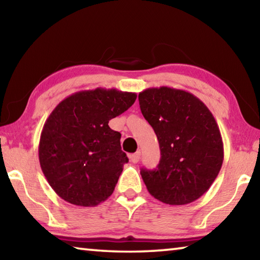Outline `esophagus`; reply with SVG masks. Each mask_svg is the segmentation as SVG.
<instances>
[{
	"label": "esophagus",
	"mask_w": 260,
	"mask_h": 260,
	"mask_svg": "<svg viewBox=\"0 0 260 260\" xmlns=\"http://www.w3.org/2000/svg\"><path fill=\"white\" fill-rule=\"evenodd\" d=\"M140 157H141V152L140 151L135 152V153H132V155H129V160L133 162V164H136V162H139Z\"/></svg>",
	"instance_id": "esophagus-1"
}]
</instances>
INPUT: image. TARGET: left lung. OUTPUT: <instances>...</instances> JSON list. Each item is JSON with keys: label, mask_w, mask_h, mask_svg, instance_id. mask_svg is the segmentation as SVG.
<instances>
[{"label": "left lung", "mask_w": 260, "mask_h": 260, "mask_svg": "<svg viewBox=\"0 0 260 260\" xmlns=\"http://www.w3.org/2000/svg\"><path fill=\"white\" fill-rule=\"evenodd\" d=\"M139 103L160 149L157 169L141 170L148 191L170 205L200 199L218 177L223 160L213 114L195 95L165 86L141 91Z\"/></svg>", "instance_id": "obj_1"}]
</instances>
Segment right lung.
<instances>
[{
	"instance_id": "right-lung-1",
	"label": "right lung",
	"mask_w": 260,
	"mask_h": 260,
	"mask_svg": "<svg viewBox=\"0 0 260 260\" xmlns=\"http://www.w3.org/2000/svg\"><path fill=\"white\" fill-rule=\"evenodd\" d=\"M135 100V93L96 88L70 95L52 110L41 132L39 160L60 199L96 206L111 196L128 158L109 120Z\"/></svg>"
}]
</instances>
